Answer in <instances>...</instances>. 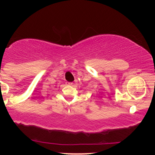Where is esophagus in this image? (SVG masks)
I'll list each match as a JSON object with an SVG mask.
<instances>
[{"label":"esophagus","instance_id":"34e87169","mask_svg":"<svg viewBox=\"0 0 155 155\" xmlns=\"http://www.w3.org/2000/svg\"><path fill=\"white\" fill-rule=\"evenodd\" d=\"M68 85H70V86H72V85L74 84H73L72 82H68Z\"/></svg>","mask_w":155,"mask_h":155}]
</instances>
